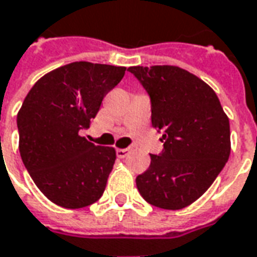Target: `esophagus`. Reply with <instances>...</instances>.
Masks as SVG:
<instances>
[{
    "instance_id": "esophagus-1",
    "label": "esophagus",
    "mask_w": 257,
    "mask_h": 257,
    "mask_svg": "<svg viewBox=\"0 0 257 257\" xmlns=\"http://www.w3.org/2000/svg\"><path fill=\"white\" fill-rule=\"evenodd\" d=\"M130 154V148H121V149H116V155H117V158L120 159H123L125 158L127 155Z\"/></svg>"
}]
</instances>
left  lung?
I'll use <instances>...</instances> for the list:
<instances>
[{
  "mask_svg": "<svg viewBox=\"0 0 257 257\" xmlns=\"http://www.w3.org/2000/svg\"><path fill=\"white\" fill-rule=\"evenodd\" d=\"M151 99L152 125L163 151L136 178L145 201L178 210L202 196L228 161L230 121L216 92L177 66H132Z\"/></svg>",
  "mask_w": 257,
  "mask_h": 257,
  "instance_id": "left-lung-1",
  "label": "left lung"
}]
</instances>
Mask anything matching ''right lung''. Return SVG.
I'll use <instances>...</instances> for the list:
<instances>
[{
    "mask_svg": "<svg viewBox=\"0 0 257 257\" xmlns=\"http://www.w3.org/2000/svg\"><path fill=\"white\" fill-rule=\"evenodd\" d=\"M125 67L73 62L38 80L18 113L19 151L27 172L51 202L66 209L102 196L116 151L87 141L90 127Z\"/></svg>",
    "mask_w": 257,
    "mask_h": 257,
    "instance_id": "1",
    "label": "right lung"
}]
</instances>
